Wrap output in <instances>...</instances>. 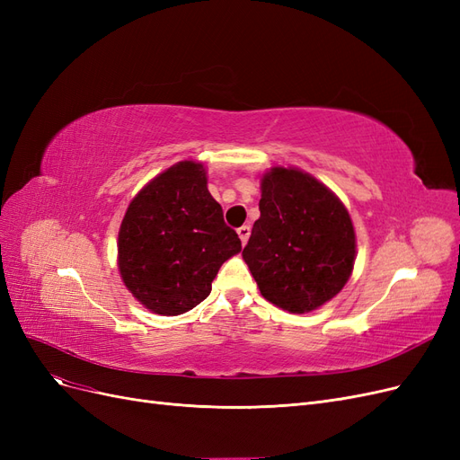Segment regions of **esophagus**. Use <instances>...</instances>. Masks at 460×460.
<instances>
[{
	"label": "esophagus",
	"instance_id": "1",
	"mask_svg": "<svg viewBox=\"0 0 460 460\" xmlns=\"http://www.w3.org/2000/svg\"><path fill=\"white\" fill-rule=\"evenodd\" d=\"M249 234H252V228H249V226H240V228H238V235H240V240H242L243 245H245L247 240H249Z\"/></svg>",
	"mask_w": 460,
	"mask_h": 460
}]
</instances>
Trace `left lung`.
I'll list each match as a JSON object with an SVG mask.
<instances>
[{
    "label": "left lung",
    "instance_id": "1",
    "mask_svg": "<svg viewBox=\"0 0 460 460\" xmlns=\"http://www.w3.org/2000/svg\"><path fill=\"white\" fill-rule=\"evenodd\" d=\"M259 211L242 255L261 296L297 314L338 296L357 247L343 203L314 176L274 166L261 180Z\"/></svg>",
    "mask_w": 460,
    "mask_h": 460
}]
</instances>
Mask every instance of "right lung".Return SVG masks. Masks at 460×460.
<instances>
[{"label":"right lung","mask_w":460,"mask_h":460,"mask_svg":"<svg viewBox=\"0 0 460 460\" xmlns=\"http://www.w3.org/2000/svg\"><path fill=\"white\" fill-rule=\"evenodd\" d=\"M242 242L207 190L201 163L180 161L130 201L119 230L124 286L149 311L176 316L199 305Z\"/></svg>","instance_id":"add662e5"}]
</instances>
